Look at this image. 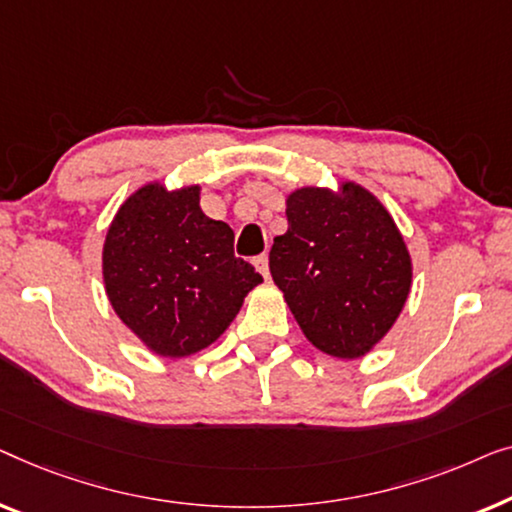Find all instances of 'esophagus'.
Here are the masks:
<instances>
[{
	"label": "esophagus",
	"instance_id": "34e87169",
	"mask_svg": "<svg viewBox=\"0 0 512 512\" xmlns=\"http://www.w3.org/2000/svg\"><path fill=\"white\" fill-rule=\"evenodd\" d=\"M255 266H257V271L262 273V276L269 280V255H259V257H255Z\"/></svg>",
	"mask_w": 512,
	"mask_h": 512
}]
</instances>
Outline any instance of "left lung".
<instances>
[{"label": "left lung", "instance_id": "1", "mask_svg": "<svg viewBox=\"0 0 512 512\" xmlns=\"http://www.w3.org/2000/svg\"><path fill=\"white\" fill-rule=\"evenodd\" d=\"M285 215L269 269L294 320L329 357L369 355L413 287V259L392 213L364 185L338 181L336 190H292Z\"/></svg>", "mask_w": 512, "mask_h": 512}]
</instances>
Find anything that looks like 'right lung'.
<instances>
[{
    "label": "right lung",
    "mask_w": 512,
    "mask_h": 512,
    "mask_svg": "<svg viewBox=\"0 0 512 512\" xmlns=\"http://www.w3.org/2000/svg\"><path fill=\"white\" fill-rule=\"evenodd\" d=\"M201 185L136 187L113 215L102 248L113 311L157 357L208 348L262 276L234 257V232L199 206Z\"/></svg>",
    "instance_id": "1"
}]
</instances>
